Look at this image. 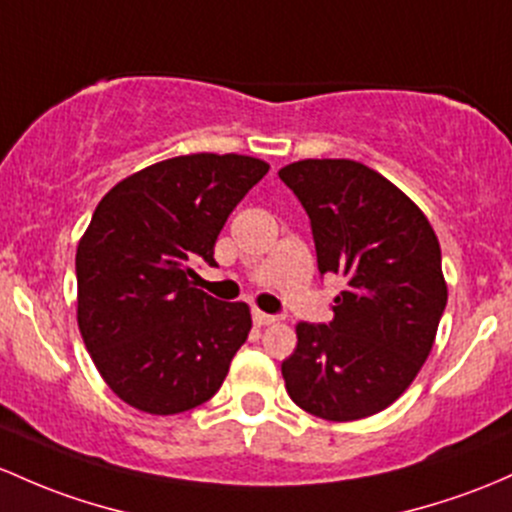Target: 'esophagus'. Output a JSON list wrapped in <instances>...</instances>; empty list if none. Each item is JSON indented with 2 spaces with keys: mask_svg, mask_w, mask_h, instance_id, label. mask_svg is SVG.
Masks as SVG:
<instances>
[{
  "mask_svg": "<svg viewBox=\"0 0 512 512\" xmlns=\"http://www.w3.org/2000/svg\"><path fill=\"white\" fill-rule=\"evenodd\" d=\"M280 320L278 315H268V312H261V310H254V322L258 327H266V324H276Z\"/></svg>",
  "mask_w": 512,
  "mask_h": 512,
  "instance_id": "obj_1",
  "label": "esophagus"
}]
</instances>
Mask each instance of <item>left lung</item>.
Segmentation results:
<instances>
[{
    "label": "left lung",
    "mask_w": 512,
    "mask_h": 512,
    "mask_svg": "<svg viewBox=\"0 0 512 512\" xmlns=\"http://www.w3.org/2000/svg\"><path fill=\"white\" fill-rule=\"evenodd\" d=\"M310 217L320 273L346 290L332 322H300L283 361L295 405L322 420L376 415L405 393L430 356L447 307L442 251L420 207L390 180L346 158L278 170Z\"/></svg>",
    "instance_id": "left-lung-1"
}]
</instances>
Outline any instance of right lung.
Returning <instances> with one entry per match:
<instances>
[{"label": "right lung", "mask_w": 512, "mask_h": 512, "mask_svg": "<svg viewBox=\"0 0 512 512\" xmlns=\"http://www.w3.org/2000/svg\"><path fill=\"white\" fill-rule=\"evenodd\" d=\"M268 163L190 153L153 163L97 205L75 256L78 324L107 386L131 408L175 415L207 403L251 332L246 302L195 288L234 207Z\"/></svg>", "instance_id": "obj_1"}]
</instances>
